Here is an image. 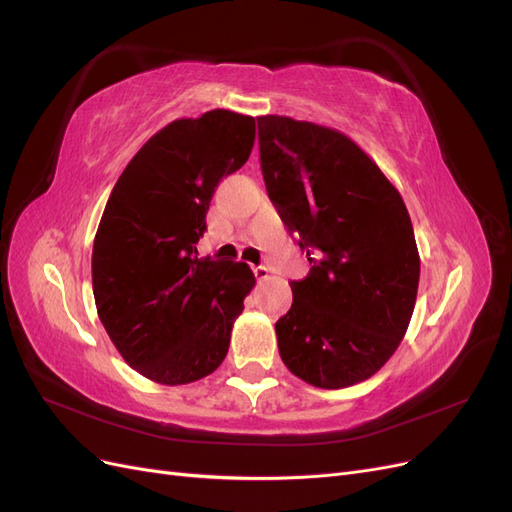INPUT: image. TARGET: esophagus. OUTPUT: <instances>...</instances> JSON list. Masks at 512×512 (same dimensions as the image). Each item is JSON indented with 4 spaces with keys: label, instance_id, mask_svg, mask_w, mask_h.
Listing matches in <instances>:
<instances>
[{
    "label": "esophagus",
    "instance_id": "1",
    "mask_svg": "<svg viewBox=\"0 0 512 512\" xmlns=\"http://www.w3.org/2000/svg\"><path fill=\"white\" fill-rule=\"evenodd\" d=\"M254 275H256L258 282H267L269 277H271V271L267 267L260 265V267H254Z\"/></svg>",
    "mask_w": 512,
    "mask_h": 512
}]
</instances>
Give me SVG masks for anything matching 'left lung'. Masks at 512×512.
Listing matches in <instances>:
<instances>
[{"mask_svg": "<svg viewBox=\"0 0 512 512\" xmlns=\"http://www.w3.org/2000/svg\"><path fill=\"white\" fill-rule=\"evenodd\" d=\"M258 143L269 198L314 265L275 322L280 356L307 384L346 389L374 376L408 331L421 258L406 203L335 128L265 115Z\"/></svg>", "mask_w": 512, "mask_h": 512, "instance_id": "1", "label": "left lung"}]
</instances>
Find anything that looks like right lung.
Instances as JSON below:
<instances>
[{"instance_id":"obj_1","label":"right lung","mask_w":512,"mask_h":512,"mask_svg":"<svg viewBox=\"0 0 512 512\" xmlns=\"http://www.w3.org/2000/svg\"><path fill=\"white\" fill-rule=\"evenodd\" d=\"M256 121L224 111L175 119L117 179L91 254L98 316L138 374L168 386L218 369L256 284L245 262L198 258L215 185L250 158Z\"/></svg>"}]
</instances>
